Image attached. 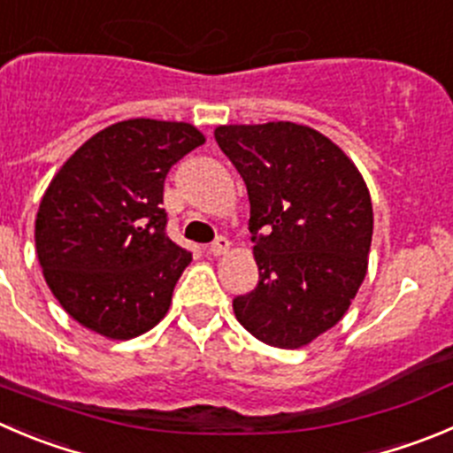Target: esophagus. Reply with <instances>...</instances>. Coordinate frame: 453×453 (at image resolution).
<instances>
[{
  "label": "esophagus",
  "mask_w": 453,
  "mask_h": 453,
  "mask_svg": "<svg viewBox=\"0 0 453 453\" xmlns=\"http://www.w3.org/2000/svg\"><path fill=\"white\" fill-rule=\"evenodd\" d=\"M207 250H210V255H214V257L226 255V252L230 250V241H227L226 236H217V239H214L212 243L207 246Z\"/></svg>",
  "instance_id": "obj_1"
}]
</instances>
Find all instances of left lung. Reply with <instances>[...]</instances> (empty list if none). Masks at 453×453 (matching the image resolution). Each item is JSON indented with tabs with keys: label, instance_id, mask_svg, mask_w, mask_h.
<instances>
[{
	"label": "left lung",
	"instance_id": "obj_1",
	"mask_svg": "<svg viewBox=\"0 0 453 453\" xmlns=\"http://www.w3.org/2000/svg\"><path fill=\"white\" fill-rule=\"evenodd\" d=\"M250 198L259 284L232 299L236 319L264 344L299 349L349 311L365 281L373 236L369 189L349 156L295 122L214 131Z\"/></svg>",
	"mask_w": 453,
	"mask_h": 453
}]
</instances>
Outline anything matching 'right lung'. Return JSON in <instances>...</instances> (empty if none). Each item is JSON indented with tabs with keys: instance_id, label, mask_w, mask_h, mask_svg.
I'll use <instances>...</instances> for the list:
<instances>
[{
	"instance_id": "obj_1",
	"label": "right lung",
	"mask_w": 453,
	"mask_h": 453,
	"mask_svg": "<svg viewBox=\"0 0 453 453\" xmlns=\"http://www.w3.org/2000/svg\"><path fill=\"white\" fill-rule=\"evenodd\" d=\"M205 142L188 122L134 118L88 138L40 203L35 248L50 293L111 340L154 328L192 252L167 236V172Z\"/></svg>"
}]
</instances>
